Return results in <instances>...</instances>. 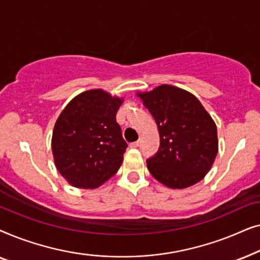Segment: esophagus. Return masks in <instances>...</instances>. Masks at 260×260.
<instances>
[{
  "label": "esophagus",
  "instance_id": "34e87169",
  "mask_svg": "<svg viewBox=\"0 0 260 260\" xmlns=\"http://www.w3.org/2000/svg\"><path fill=\"white\" fill-rule=\"evenodd\" d=\"M140 145V141L134 142V143H130V148H137Z\"/></svg>",
  "mask_w": 260,
  "mask_h": 260
}]
</instances>
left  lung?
Masks as SVG:
<instances>
[{
	"mask_svg": "<svg viewBox=\"0 0 260 260\" xmlns=\"http://www.w3.org/2000/svg\"><path fill=\"white\" fill-rule=\"evenodd\" d=\"M157 124L159 149L147 159L149 172L173 189L198 183L209 172L218 154L216 125L190 92L161 85L137 93Z\"/></svg>",
	"mask_w": 260,
	"mask_h": 260,
	"instance_id": "1",
	"label": "left lung"
}]
</instances>
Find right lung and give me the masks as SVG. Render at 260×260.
Wrapping results in <instances>:
<instances>
[{
    "mask_svg": "<svg viewBox=\"0 0 260 260\" xmlns=\"http://www.w3.org/2000/svg\"><path fill=\"white\" fill-rule=\"evenodd\" d=\"M123 99L95 88L74 97L56 119L52 152L73 187L94 189L118 172L126 142L116 115Z\"/></svg>",
    "mask_w": 260,
    "mask_h": 260,
    "instance_id": "obj_1",
    "label": "right lung"
}]
</instances>
